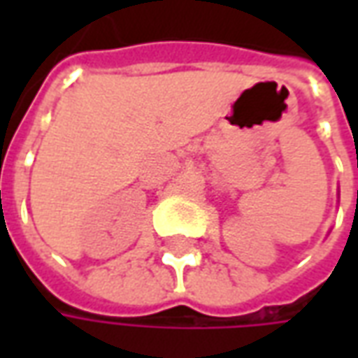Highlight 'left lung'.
<instances>
[{
  "instance_id": "8db88e82",
  "label": "left lung",
  "mask_w": 358,
  "mask_h": 358,
  "mask_svg": "<svg viewBox=\"0 0 358 358\" xmlns=\"http://www.w3.org/2000/svg\"><path fill=\"white\" fill-rule=\"evenodd\" d=\"M357 203H358V189H357Z\"/></svg>"
}]
</instances>
